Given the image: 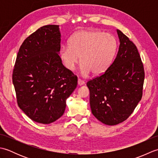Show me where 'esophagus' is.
<instances>
[{
	"instance_id": "esophagus-1",
	"label": "esophagus",
	"mask_w": 158,
	"mask_h": 158,
	"mask_svg": "<svg viewBox=\"0 0 158 158\" xmlns=\"http://www.w3.org/2000/svg\"><path fill=\"white\" fill-rule=\"evenodd\" d=\"M77 83H78V85L81 86V85H83L85 84V81H83V80H81V79H79L78 81H77Z\"/></svg>"
}]
</instances>
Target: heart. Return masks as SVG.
<instances>
[{"label": "heart", "instance_id": "b5f03b06", "mask_svg": "<svg viewBox=\"0 0 158 158\" xmlns=\"http://www.w3.org/2000/svg\"><path fill=\"white\" fill-rule=\"evenodd\" d=\"M69 47L62 46L60 57L66 68L73 71L79 61L83 76L90 73L102 74L109 68L117 49V41L111 35L100 31H81L69 41Z\"/></svg>", "mask_w": 158, "mask_h": 158}]
</instances>
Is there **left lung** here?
Wrapping results in <instances>:
<instances>
[{"label": "left lung", "mask_w": 158, "mask_h": 158, "mask_svg": "<svg viewBox=\"0 0 158 158\" xmlns=\"http://www.w3.org/2000/svg\"><path fill=\"white\" fill-rule=\"evenodd\" d=\"M117 54L102 75L87 83L92 113L100 122L117 125L127 119L141 100L145 79L143 65L136 47L117 30Z\"/></svg>", "instance_id": "8db88e82"}]
</instances>
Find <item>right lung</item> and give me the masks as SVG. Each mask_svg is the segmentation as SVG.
<instances>
[{
	"label": "right lung",
	"mask_w": 158,
	"mask_h": 158,
	"mask_svg": "<svg viewBox=\"0 0 158 158\" xmlns=\"http://www.w3.org/2000/svg\"><path fill=\"white\" fill-rule=\"evenodd\" d=\"M58 25L42 26L20 47L13 72L18 106L35 122L49 124L62 117L77 77L60 59Z\"/></svg>",
	"instance_id": "right-lung-1"
}]
</instances>
